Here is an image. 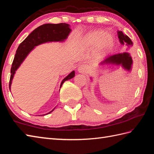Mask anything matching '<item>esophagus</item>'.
Returning a JSON list of instances; mask_svg holds the SVG:
<instances>
[{"label": "esophagus", "mask_w": 154, "mask_h": 154, "mask_svg": "<svg viewBox=\"0 0 154 154\" xmlns=\"http://www.w3.org/2000/svg\"><path fill=\"white\" fill-rule=\"evenodd\" d=\"M87 71H88V67L86 65H81L79 67H78V71H79V73H86V72H87Z\"/></svg>", "instance_id": "1"}]
</instances>
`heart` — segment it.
<instances>
[{"mask_svg": "<svg viewBox=\"0 0 154 154\" xmlns=\"http://www.w3.org/2000/svg\"><path fill=\"white\" fill-rule=\"evenodd\" d=\"M102 32L101 31H93L87 33L83 38L81 41V45L84 48H91L97 44V48L100 51H106L109 50L112 44V38L110 34H106L110 37V40L109 43H103L100 40H99ZM99 42H98L97 41ZM98 43H97V42Z\"/></svg>", "mask_w": 154, "mask_h": 154, "instance_id": "1", "label": "heart"}]
</instances>
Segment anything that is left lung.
Instances as JSON below:
<instances>
[{
	"instance_id": "8db88e82",
	"label": "left lung",
	"mask_w": 154,
	"mask_h": 154,
	"mask_svg": "<svg viewBox=\"0 0 154 154\" xmlns=\"http://www.w3.org/2000/svg\"><path fill=\"white\" fill-rule=\"evenodd\" d=\"M118 37L121 44H126L128 47L132 45L133 43L130 38L126 35H124L122 31H118ZM132 59L130 54L128 52H124L122 54H116L109 55L104 59V60L100 63V65L112 64L116 65H121L124 69L130 71L131 70L132 65Z\"/></svg>"
}]
</instances>
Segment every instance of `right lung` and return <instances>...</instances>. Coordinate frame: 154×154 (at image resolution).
<instances>
[{
    "mask_svg": "<svg viewBox=\"0 0 154 154\" xmlns=\"http://www.w3.org/2000/svg\"><path fill=\"white\" fill-rule=\"evenodd\" d=\"M71 31V30L68 24L60 23V24H43L35 28L33 32H32L28 35V37L19 45L17 50H16L11 69V78H10L9 89H11L12 81L16 71L18 69L20 65L25 60V58L35 46L50 42H63L65 39H67ZM74 76L75 71H73L61 81L60 88L65 81L72 79ZM54 109H55L47 114L51 113ZM43 115H45V114H43Z\"/></svg>",
    "mask_w": 154,
    "mask_h": 154,
    "instance_id": "right-lung-1",
    "label": "right lung"
}]
</instances>
